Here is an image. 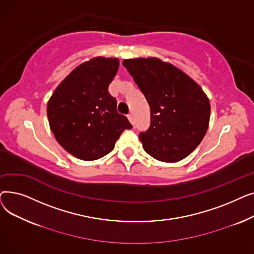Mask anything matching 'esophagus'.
Returning a JSON list of instances; mask_svg holds the SVG:
<instances>
[{
    "label": "esophagus",
    "instance_id": "34e87169",
    "mask_svg": "<svg viewBox=\"0 0 254 254\" xmlns=\"http://www.w3.org/2000/svg\"><path fill=\"white\" fill-rule=\"evenodd\" d=\"M127 118H128V120H129V123L134 126V119H132V115L131 114H128L127 115Z\"/></svg>",
    "mask_w": 254,
    "mask_h": 254
}]
</instances>
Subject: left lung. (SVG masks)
<instances>
[{
    "mask_svg": "<svg viewBox=\"0 0 254 254\" xmlns=\"http://www.w3.org/2000/svg\"><path fill=\"white\" fill-rule=\"evenodd\" d=\"M150 106V126L139 134L144 150L157 161L175 163L201 143L209 126L210 103L197 83L161 60H125Z\"/></svg>",
    "mask_w": 254,
    "mask_h": 254,
    "instance_id": "obj_1",
    "label": "left lung"
}]
</instances>
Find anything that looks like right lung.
<instances>
[{
  "label": "right lung",
  "instance_id": "add662e5",
  "mask_svg": "<svg viewBox=\"0 0 254 254\" xmlns=\"http://www.w3.org/2000/svg\"><path fill=\"white\" fill-rule=\"evenodd\" d=\"M117 59L96 58L83 63L63 80L48 105L49 126L69 153L95 161L111 152L125 129L132 126L116 110L108 86L117 73Z\"/></svg>",
  "mask_w": 254,
  "mask_h": 254
}]
</instances>
